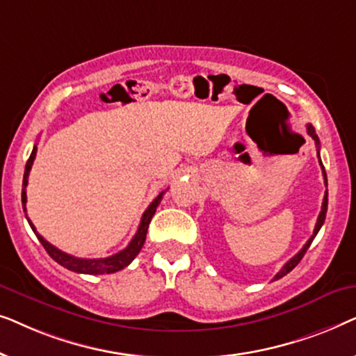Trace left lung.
<instances>
[{"label": "left lung", "instance_id": "1", "mask_svg": "<svg viewBox=\"0 0 356 356\" xmlns=\"http://www.w3.org/2000/svg\"><path fill=\"white\" fill-rule=\"evenodd\" d=\"M306 129H308V134L311 136V138L314 139V143H316V145H318V157H319V138H318V134H316V131H314V128L311 124H306ZM319 163H321V167H323V162H321V157H319ZM323 175H324V183H325V186H327V175H325V172H324V167H323ZM325 212H327V191H325V196H324V201H323V207H321V212H319V217H318V222H316V227H314V232H313V235H311V238L308 241H306V245L301 248V250L298 251V254H295L293 257H291V259L286 262V264L282 267V269L277 272V275L274 277V280H279V279H282V277L284 275H286L289 274L290 270H293L296 266H298V262L303 259V256H305V252L308 251V248L311 246V243H313V240H314V236L318 235V232L321 230V227H323V223H324V220H325Z\"/></svg>", "mask_w": 356, "mask_h": 356}]
</instances>
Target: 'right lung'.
Returning <instances> with one entry per match:
<instances>
[{"label": "right lung", "instance_id": "obj_1", "mask_svg": "<svg viewBox=\"0 0 356 356\" xmlns=\"http://www.w3.org/2000/svg\"><path fill=\"white\" fill-rule=\"evenodd\" d=\"M35 155H37V145H33L32 149V154L31 157H29L27 163H26V172H24V181H22V209L24 212H26V202H27V194H26V188H27V181H29V173H31V168H32V163L33 160H35ZM165 191H162L159 194L157 197L154 199L152 202H150V206L145 209V212L143 213V218H140V223H139V228L138 232H136V235L133 240L128 246L124 248L123 251L116 252V254L110 256V257H100V259H84V257H76V256H71L67 254V252L58 250L56 246H53L48 243L45 238L42 235H38L35 227H33V223L29 220V225L35 233L38 241L42 243V246L45 248L48 254H50L53 259H55L58 264H61L63 267H66V269H70L72 272H77V274H90V275H99V274H113V272H118L121 269H124V267H128L131 262L134 261V257L139 254V251L143 250L144 246V241H145V235H147V228H149V223L152 220L155 211H157L160 201H162Z\"/></svg>", "mask_w": 356, "mask_h": 356}]
</instances>
